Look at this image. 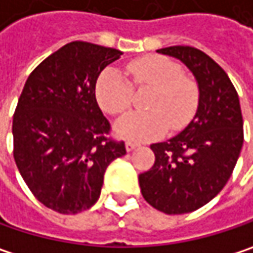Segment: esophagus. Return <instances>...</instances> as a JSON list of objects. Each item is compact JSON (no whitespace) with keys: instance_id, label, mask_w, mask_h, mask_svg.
I'll return each mask as SVG.
<instances>
[{"instance_id":"1","label":"esophagus","mask_w":253,"mask_h":253,"mask_svg":"<svg viewBox=\"0 0 253 253\" xmlns=\"http://www.w3.org/2000/svg\"><path fill=\"white\" fill-rule=\"evenodd\" d=\"M136 148H137V145H136V143H133V142H126L127 152H131V150H134Z\"/></svg>"}]
</instances>
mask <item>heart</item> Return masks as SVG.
<instances>
[{"label": "heart", "mask_w": 253, "mask_h": 253, "mask_svg": "<svg viewBox=\"0 0 253 253\" xmlns=\"http://www.w3.org/2000/svg\"><path fill=\"white\" fill-rule=\"evenodd\" d=\"M126 71L134 86H153L155 92L146 105L150 111L128 113L116 123L117 136L148 142L164 136L169 125L179 130L191 122L198 107V88L193 81L184 78L176 62L149 56L130 62ZM95 97L105 113L119 116L133 101V86L116 68H107L97 81Z\"/></svg>", "instance_id": "heart-1"}]
</instances>
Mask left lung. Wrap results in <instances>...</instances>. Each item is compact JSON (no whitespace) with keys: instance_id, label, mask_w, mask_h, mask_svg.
<instances>
[{"instance_id":"obj_1","label":"left lung","mask_w":253,"mask_h":253,"mask_svg":"<svg viewBox=\"0 0 253 253\" xmlns=\"http://www.w3.org/2000/svg\"><path fill=\"white\" fill-rule=\"evenodd\" d=\"M158 53L179 59L198 85L194 119L175 137L153 143L155 164L139 175L143 198L167 214L191 213L223 190L243 145L238 92L227 74L204 52L171 46Z\"/></svg>"}]
</instances>
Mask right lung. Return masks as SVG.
<instances>
[{"instance_id": "1", "label": "right lung", "mask_w": 253, "mask_h": 253, "mask_svg": "<svg viewBox=\"0 0 253 253\" xmlns=\"http://www.w3.org/2000/svg\"><path fill=\"white\" fill-rule=\"evenodd\" d=\"M117 49L71 42L27 78L12 117L14 161L35 197L62 214L92 207L107 167L126 155L125 142L107 137L95 84Z\"/></svg>"}]
</instances>
